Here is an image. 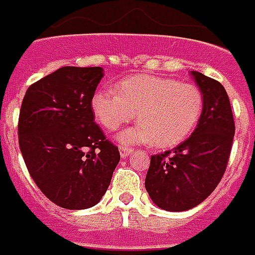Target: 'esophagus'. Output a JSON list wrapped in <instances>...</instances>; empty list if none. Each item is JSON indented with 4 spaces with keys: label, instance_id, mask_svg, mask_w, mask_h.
<instances>
[{
    "label": "esophagus",
    "instance_id": "1",
    "mask_svg": "<svg viewBox=\"0 0 255 255\" xmlns=\"http://www.w3.org/2000/svg\"><path fill=\"white\" fill-rule=\"evenodd\" d=\"M131 152H133V148L125 147V145H121V147H119V153H121L122 158H128Z\"/></svg>",
    "mask_w": 255,
    "mask_h": 255
}]
</instances>
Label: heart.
<instances>
[{"mask_svg":"<svg viewBox=\"0 0 255 255\" xmlns=\"http://www.w3.org/2000/svg\"><path fill=\"white\" fill-rule=\"evenodd\" d=\"M92 110L108 131L137 117L138 125L117 136L122 144L151 141L155 147H173L196 128L203 111V95L196 85L134 75L119 82L115 89L97 90L92 97Z\"/></svg>","mask_w":255,"mask_h":255,"instance_id":"heart-1","label":"heart"}]
</instances>
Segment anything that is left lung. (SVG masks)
Listing matches in <instances>:
<instances>
[{
  "instance_id": "1",
  "label": "left lung",
  "mask_w": 255,
  "mask_h": 255,
  "mask_svg": "<svg viewBox=\"0 0 255 255\" xmlns=\"http://www.w3.org/2000/svg\"><path fill=\"white\" fill-rule=\"evenodd\" d=\"M191 75L203 95L196 129L174 149L152 155L145 177L149 198L167 211L189 210L216 189L234 142V115L224 86L198 71Z\"/></svg>"
}]
</instances>
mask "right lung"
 <instances>
[{
	"mask_svg": "<svg viewBox=\"0 0 255 255\" xmlns=\"http://www.w3.org/2000/svg\"><path fill=\"white\" fill-rule=\"evenodd\" d=\"M103 75L102 67H61L32 84L21 103L17 133L27 170L63 209L99 203L121 159L92 111Z\"/></svg>",
	"mask_w": 255,
	"mask_h": 255,
	"instance_id": "right-lung-1",
	"label": "right lung"
}]
</instances>
